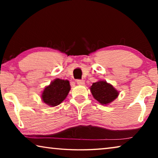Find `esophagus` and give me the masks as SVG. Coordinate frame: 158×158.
Listing matches in <instances>:
<instances>
[{"label": "esophagus", "mask_w": 158, "mask_h": 158, "mask_svg": "<svg viewBox=\"0 0 158 158\" xmlns=\"http://www.w3.org/2000/svg\"><path fill=\"white\" fill-rule=\"evenodd\" d=\"M77 84H78V85H84L85 84V81H84V80L78 79L77 81Z\"/></svg>", "instance_id": "1"}]
</instances>
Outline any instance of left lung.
<instances>
[{"label":"left lung","instance_id":"8db88e82","mask_svg":"<svg viewBox=\"0 0 158 158\" xmlns=\"http://www.w3.org/2000/svg\"><path fill=\"white\" fill-rule=\"evenodd\" d=\"M90 91L96 100L105 105L111 102L118 95V92L114 89L113 85L105 81L93 83L90 87Z\"/></svg>","mask_w":158,"mask_h":158}]
</instances>
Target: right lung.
Returning <instances> with one entry per match:
<instances>
[{
    "instance_id": "add662e5",
    "label": "right lung",
    "mask_w": 158,
    "mask_h": 158,
    "mask_svg": "<svg viewBox=\"0 0 158 158\" xmlns=\"http://www.w3.org/2000/svg\"><path fill=\"white\" fill-rule=\"evenodd\" d=\"M70 90L68 80L56 79L45 88L42 95V100L47 105L56 106L62 102Z\"/></svg>"
}]
</instances>
